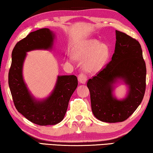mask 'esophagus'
I'll return each instance as SVG.
<instances>
[{"mask_svg":"<svg viewBox=\"0 0 153 153\" xmlns=\"http://www.w3.org/2000/svg\"><path fill=\"white\" fill-rule=\"evenodd\" d=\"M77 78H78L79 82L81 84H85L86 82H87V76L83 74H79Z\"/></svg>","mask_w":153,"mask_h":153,"instance_id":"34e87169","label":"esophagus"}]
</instances>
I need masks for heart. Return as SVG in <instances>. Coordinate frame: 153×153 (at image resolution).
<instances>
[{"instance_id": "b5f03b06", "label": "heart", "mask_w": 153, "mask_h": 153, "mask_svg": "<svg viewBox=\"0 0 153 153\" xmlns=\"http://www.w3.org/2000/svg\"><path fill=\"white\" fill-rule=\"evenodd\" d=\"M109 48L105 44H100L96 39L85 41L74 51V57L84 61V68L88 71L99 69L108 57Z\"/></svg>"}]
</instances>
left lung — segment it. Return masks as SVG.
I'll list each match as a JSON object with an SVG mask.
<instances>
[{
    "label": "left lung",
    "mask_w": 153,
    "mask_h": 153,
    "mask_svg": "<svg viewBox=\"0 0 153 153\" xmlns=\"http://www.w3.org/2000/svg\"><path fill=\"white\" fill-rule=\"evenodd\" d=\"M116 45L111 60L87 82L91 109L102 122H122L134 113L146 91V63L138 41L116 30ZM121 79L128 87V95L118 100L113 95V85Z\"/></svg>",
    "instance_id": "8db88e82"
}]
</instances>
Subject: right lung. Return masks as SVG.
I'll use <instances>...</instances> for the list:
<instances>
[{
    "label": "right lung",
    "instance_id": "1",
    "mask_svg": "<svg viewBox=\"0 0 153 153\" xmlns=\"http://www.w3.org/2000/svg\"><path fill=\"white\" fill-rule=\"evenodd\" d=\"M55 34L48 28L32 32L15 45L12 53V64L8 83L15 107L33 123L48 126L63 120L68 102L77 87L76 76H58L54 89L48 98L39 100L29 91L23 77V65L27 52L52 48Z\"/></svg>",
    "mask_w": 153,
    "mask_h": 153
}]
</instances>
